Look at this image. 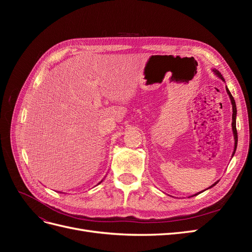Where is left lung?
I'll return each instance as SVG.
<instances>
[{"mask_svg": "<svg viewBox=\"0 0 252 252\" xmlns=\"http://www.w3.org/2000/svg\"><path fill=\"white\" fill-rule=\"evenodd\" d=\"M212 71H213V73H215L217 77L219 78V79H220L222 80L223 82H225V80H224V78H223V75L220 74L217 69H212ZM226 91H227V94L229 95V98H230V102H231V105H232V124H231V126H232V131H233V138H234V149H233V152H232V157L234 156V154H235V150H236V146H238V132H236V105H235V101H234V98H233V96L231 95V94H230V91H229V89L227 88V86H226ZM220 181V180H219ZM219 181H217L215 184H212L209 188H212L213 186H216L218 183H219ZM209 188H207V189H209ZM199 193H201V192H199ZM199 193H195V194H193V195H191V196H194V195H197ZM190 196V197H191Z\"/></svg>", "mask_w": 252, "mask_h": 252, "instance_id": "left-lung-1", "label": "left lung"}]
</instances>
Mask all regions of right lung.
Listing matches in <instances>:
<instances>
[{"mask_svg": "<svg viewBox=\"0 0 252 252\" xmlns=\"http://www.w3.org/2000/svg\"><path fill=\"white\" fill-rule=\"evenodd\" d=\"M101 182H102V181H101ZM101 182H100V183H101ZM100 183H98V184H100Z\"/></svg>", "mask_w": 252, "mask_h": 252, "instance_id": "right-lung-1", "label": "right lung"}]
</instances>
